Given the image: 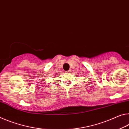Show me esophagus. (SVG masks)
<instances>
[{
    "mask_svg": "<svg viewBox=\"0 0 129 129\" xmlns=\"http://www.w3.org/2000/svg\"><path fill=\"white\" fill-rule=\"evenodd\" d=\"M70 70H69V71H67V73H70Z\"/></svg>",
    "mask_w": 129,
    "mask_h": 129,
    "instance_id": "obj_1",
    "label": "esophagus"
}]
</instances>
